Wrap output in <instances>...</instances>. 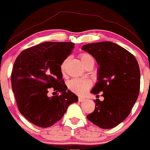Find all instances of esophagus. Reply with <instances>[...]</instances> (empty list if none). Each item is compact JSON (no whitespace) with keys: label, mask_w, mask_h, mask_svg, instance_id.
<instances>
[{"label":"esophagus","mask_w":150,"mask_h":150,"mask_svg":"<svg viewBox=\"0 0 150 150\" xmlns=\"http://www.w3.org/2000/svg\"><path fill=\"white\" fill-rule=\"evenodd\" d=\"M85 100V98H81V97H80V98H79V102H83V101Z\"/></svg>","instance_id":"esophagus-1"}]
</instances>
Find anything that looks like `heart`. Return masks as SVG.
<instances>
[{
    "instance_id": "heart-1",
    "label": "heart",
    "mask_w": 150,
    "mask_h": 150,
    "mask_svg": "<svg viewBox=\"0 0 150 150\" xmlns=\"http://www.w3.org/2000/svg\"><path fill=\"white\" fill-rule=\"evenodd\" d=\"M80 59H81L82 64L85 67H86L89 64H94V59L92 55L87 53H82L79 56ZM67 58L64 60L63 63L61 65V71L62 73L65 72V65L67 63ZM92 83L90 80L89 79H71L68 82V87L76 94L82 95L85 94L88 89L92 87Z\"/></svg>"
}]
</instances>
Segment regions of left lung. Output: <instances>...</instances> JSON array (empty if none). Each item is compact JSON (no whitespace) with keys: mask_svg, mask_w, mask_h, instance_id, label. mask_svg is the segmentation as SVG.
<instances>
[{"mask_svg":"<svg viewBox=\"0 0 150 150\" xmlns=\"http://www.w3.org/2000/svg\"><path fill=\"white\" fill-rule=\"evenodd\" d=\"M98 63L97 82L91 93L103 92L104 100L96 99L95 110L87 118L102 129H111L129 116L138 98L141 74L139 64L132 54L112 42L84 45ZM98 96V95H97Z\"/></svg>","mask_w":150,"mask_h":150,"instance_id":"8db88e82","label":"left lung"}]
</instances>
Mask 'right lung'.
<instances>
[{
	"mask_svg": "<svg viewBox=\"0 0 150 150\" xmlns=\"http://www.w3.org/2000/svg\"><path fill=\"white\" fill-rule=\"evenodd\" d=\"M74 47L71 42H42L23 51L16 59L11 87L20 112L35 125H53L79 100L74 93L67 90L61 71V63ZM52 87L60 95L48 96Z\"/></svg>",
	"mask_w": 150,
	"mask_h": 150,
	"instance_id": "obj_1",
	"label": "right lung"
}]
</instances>
